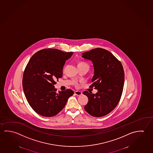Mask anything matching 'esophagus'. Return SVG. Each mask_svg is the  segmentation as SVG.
<instances>
[{"label": "esophagus", "mask_w": 153, "mask_h": 153, "mask_svg": "<svg viewBox=\"0 0 153 153\" xmlns=\"http://www.w3.org/2000/svg\"><path fill=\"white\" fill-rule=\"evenodd\" d=\"M75 94L76 95H81L82 94V93L80 92V91H76L75 92Z\"/></svg>", "instance_id": "esophagus-1"}]
</instances>
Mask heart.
I'll use <instances>...</instances> for the list:
<instances>
[{"mask_svg": "<svg viewBox=\"0 0 153 153\" xmlns=\"http://www.w3.org/2000/svg\"><path fill=\"white\" fill-rule=\"evenodd\" d=\"M80 65H87L88 67H89V65H88V63L84 62H80L78 64V66H80Z\"/></svg>", "mask_w": 153, "mask_h": 153, "instance_id": "1", "label": "heart"}]
</instances>
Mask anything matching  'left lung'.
I'll return each instance as SVG.
<instances>
[{"label":"left lung","instance_id":"obj_1","mask_svg":"<svg viewBox=\"0 0 153 153\" xmlns=\"http://www.w3.org/2000/svg\"><path fill=\"white\" fill-rule=\"evenodd\" d=\"M82 57L92 61L94 74L90 88L98 90L95 94L85 91L88 98L84 107L90 115L96 117L113 111L120 100L124 82L123 65L113 54L101 48L83 53Z\"/></svg>","mask_w":153,"mask_h":153}]
</instances>
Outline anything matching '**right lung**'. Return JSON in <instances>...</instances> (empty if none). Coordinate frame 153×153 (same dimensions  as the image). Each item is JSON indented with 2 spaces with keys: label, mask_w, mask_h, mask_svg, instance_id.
Returning <instances> with one entry per match:
<instances>
[{
  "label": "right lung",
  "mask_w": 153,
  "mask_h": 153,
  "mask_svg": "<svg viewBox=\"0 0 153 153\" xmlns=\"http://www.w3.org/2000/svg\"><path fill=\"white\" fill-rule=\"evenodd\" d=\"M73 54L45 48L30 58L23 73V89L29 105L39 115L45 117L57 115L74 94L71 89L57 92L54 86L56 80L62 77L65 61Z\"/></svg>",
  "instance_id": "add662e5"
}]
</instances>
